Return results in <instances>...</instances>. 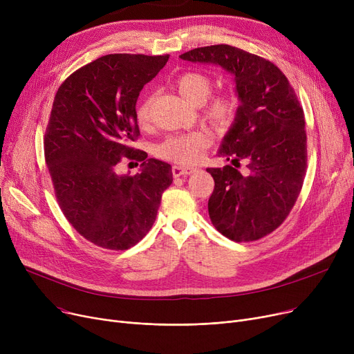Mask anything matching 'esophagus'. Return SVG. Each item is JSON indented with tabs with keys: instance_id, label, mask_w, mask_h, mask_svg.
Segmentation results:
<instances>
[{
	"instance_id": "obj_1",
	"label": "esophagus",
	"mask_w": 354,
	"mask_h": 354,
	"mask_svg": "<svg viewBox=\"0 0 354 354\" xmlns=\"http://www.w3.org/2000/svg\"><path fill=\"white\" fill-rule=\"evenodd\" d=\"M196 169L195 167H189V166H180V165H174L172 166V175L175 178H179V176H188L191 174H194Z\"/></svg>"
}]
</instances>
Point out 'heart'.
I'll return each instance as SVG.
<instances>
[{"mask_svg":"<svg viewBox=\"0 0 354 354\" xmlns=\"http://www.w3.org/2000/svg\"><path fill=\"white\" fill-rule=\"evenodd\" d=\"M175 88L182 99L192 106H199L205 102L211 91L212 82L208 76L196 71L183 73L175 80ZM152 96L145 95L136 109V118L140 126L151 122ZM238 111V97L234 93H222L208 100L203 115L205 119L216 129H227L235 119ZM212 143V136L208 130L198 129L188 133L167 136L159 143L155 152L159 158L172 160L180 165H192L198 162L205 152V149Z\"/></svg>","mask_w":354,"mask_h":354,"instance_id":"heart-1","label":"heart"}]
</instances>
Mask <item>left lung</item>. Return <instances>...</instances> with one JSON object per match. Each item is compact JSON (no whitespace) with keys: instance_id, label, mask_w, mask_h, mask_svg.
I'll list each match as a JSON object with an SVG mask.
<instances>
[{"instance_id":"left-lung-1","label":"left lung","mask_w":354,"mask_h":354,"mask_svg":"<svg viewBox=\"0 0 354 354\" xmlns=\"http://www.w3.org/2000/svg\"><path fill=\"white\" fill-rule=\"evenodd\" d=\"M179 57L232 74L239 106L216 155L232 163L245 160L250 174L241 175L231 165L208 167L215 180L208 211L214 227L236 243L263 238L283 224L303 187V107L283 71L255 54L218 44Z\"/></svg>"}]
</instances>
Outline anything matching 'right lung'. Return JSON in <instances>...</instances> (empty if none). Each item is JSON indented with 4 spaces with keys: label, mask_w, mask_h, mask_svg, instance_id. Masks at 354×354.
<instances>
[{
    "label": "right lung",
    "mask_w": 354,
    "mask_h": 354,
    "mask_svg": "<svg viewBox=\"0 0 354 354\" xmlns=\"http://www.w3.org/2000/svg\"><path fill=\"white\" fill-rule=\"evenodd\" d=\"M169 55L107 54L59 87L46 129L44 155L59 205L82 236L107 250H127L152 228L172 167L130 147L140 133L136 102ZM142 162L119 176L123 156Z\"/></svg>",
    "instance_id": "right-lung-1"
}]
</instances>
